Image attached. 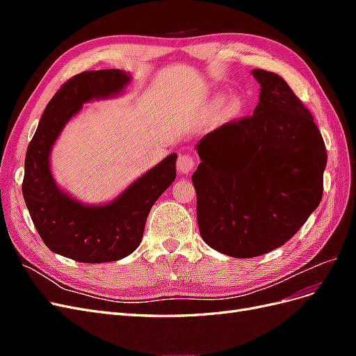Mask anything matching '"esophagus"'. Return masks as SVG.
<instances>
[{
	"mask_svg": "<svg viewBox=\"0 0 356 356\" xmlns=\"http://www.w3.org/2000/svg\"><path fill=\"white\" fill-rule=\"evenodd\" d=\"M177 168L181 174H188L195 168V157L191 154H179L177 160Z\"/></svg>",
	"mask_w": 356,
	"mask_h": 356,
	"instance_id": "obj_1",
	"label": "esophagus"
}]
</instances>
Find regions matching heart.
Instances as JSON below:
<instances>
[{"mask_svg": "<svg viewBox=\"0 0 356 356\" xmlns=\"http://www.w3.org/2000/svg\"><path fill=\"white\" fill-rule=\"evenodd\" d=\"M239 106V101H233V104H232V110H236Z\"/></svg>", "mask_w": 356, "mask_h": 356, "instance_id": "obj_1", "label": "heart"}]
</instances>
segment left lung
Instances as JSON below:
<instances>
[{"label": "left lung", "mask_w": 356, "mask_h": 356, "mask_svg": "<svg viewBox=\"0 0 356 356\" xmlns=\"http://www.w3.org/2000/svg\"><path fill=\"white\" fill-rule=\"evenodd\" d=\"M261 84L254 114L224 123L197 144L191 177L202 239L236 258L282 246L324 191L325 144L314 115L277 74L254 70Z\"/></svg>", "instance_id": "8db88e82"}]
</instances>
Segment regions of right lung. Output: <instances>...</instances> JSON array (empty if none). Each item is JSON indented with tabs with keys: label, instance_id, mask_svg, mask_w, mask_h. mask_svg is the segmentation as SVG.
Wrapping results in <instances>:
<instances>
[{
	"label": "right lung",
	"instance_id": "1",
	"mask_svg": "<svg viewBox=\"0 0 356 356\" xmlns=\"http://www.w3.org/2000/svg\"><path fill=\"white\" fill-rule=\"evenodd\" d=\"M129 80L120 70L74 75L47 104L28 145L22 193L32 222L50 251L80 263L117 261L132 254L149 209L177 177V154H170L117 200L86 207L62 193L50 175L49 154L62 127L84 102L120 92Z\"/></svg>",
	"mask_w": 356,
	"mask_h": 356
}]
</instances>
